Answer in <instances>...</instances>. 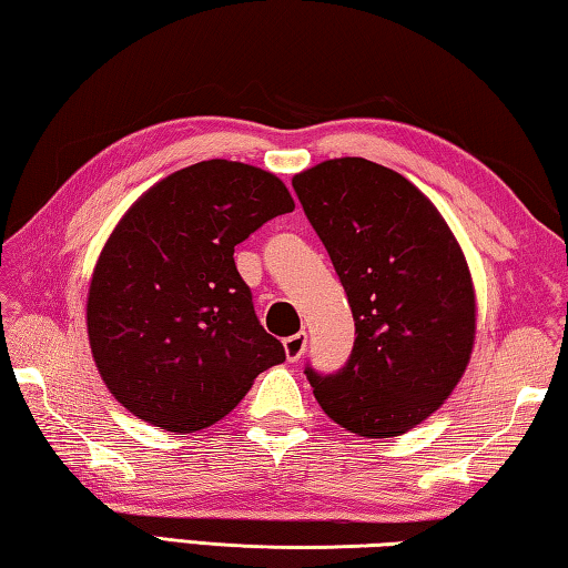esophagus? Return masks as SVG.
I'll list each match as a JSON object with an SVG mask.
<instances>
[{
	"label": "esophagus",
	"instance_id": "obj_1",
	"mask_svg": "<svg viewBox=\"0 0 568 568\" xmlns=\"http://www.w3.org/2000/svg\"><path fill=\"white\" fill-rule=\"evenodd\" d=\"M304 349H306V332H296L284 339V352L290 362H300L304 356Z\"/></svg>",
	"mask_w": 568,
	"mask_h": 568
}]
</instances>
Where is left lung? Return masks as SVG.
<instances>
[{
	"instance_id": "obj_1",
	"label": "left lung",
	"mask_w": 568,
	"mask_h": 568,
	"mask_svg": "<svg viewBox=\"0 0 568 568\" xmlns=\"http://www.w3.org/2000/svg\"><path fill=\"white\" fill-rule=\"evenodd\" d=\"M292 186L339 274L356 334L342 369L306 364L316 402L369 439L409 432L469 364L474 290L462 248L419 189L369 159H329Z\"/></svg>"
}]
</instances>
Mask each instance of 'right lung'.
Segmentation results:
<instances>
[{"instance_id": "obj_1", "label": "right lung", "mask_w": 568, "mask_h": 568, "mask_svg": "<svg viewBox=\"0 0 568 568\" xmlns=\"http://www.w3.org/2000/svg\"><path fill=\"white\" fill-rule=\"evenodd\" d=\"M292 209L274 174L226 159L179 169L129 209L87 302L97 369L119 404L166 432H199L286 359L256 320L234 246Z\"/></svg>"}]
</instances>
